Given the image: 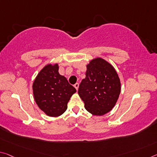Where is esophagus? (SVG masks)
I'll return each mask as SVG.
<instances>
[{
  "label": "esophagus",
  "mask_w": 157,
  "mask_h": 157,
  "mask_svg": "<svg viewBox=\"0 0 157 157\" xmlns=\"http://www.w3.org/2000/svg\"><path fill=\"white\" fill-rule=\"evenodd\" d=\"M74 86H75V88L76 89V90H78V88H79V84L78 83H76L74 85Z\"/></svg>",
  "instance_id": "34e87169"
}]
</instances>
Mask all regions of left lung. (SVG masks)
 <instances>
[{"label": "left lung", "mask_w": 157, "mask_h": 157, "mask_svg": "<svg viewBox=\"0 0 157 157\" xmlns=\"http://www.w3.org/2000/svg\"><path fill=\"white\" fill-rule=\"evenodd\" d=\"M121 91L120 79L114 67L102 58L92 59L86 65V78L78 94L89 113L102 116L114 108Z\"/></svg>", "instance_id": "left-lung-1"}]
</instances>
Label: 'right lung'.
<instances>
[{
  "label": "right lung",
  "instance_id": "add662e5",
  "mask_svg": "<svg viewBox=\"0 0 157 157\" xmlns=\"http://www.w3.org/2000/svg\"><path fill=\"white\" fill-rule=\"evenodd\" d=\"M76 89L59 73L57 63L47 64L40 71L33 84L35 101L49 117H59L67 109V104Z\"/></svg>",
  "mask_w": 157,
  "mask_h": 157
}]
</instances>
